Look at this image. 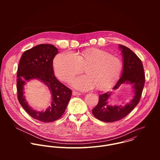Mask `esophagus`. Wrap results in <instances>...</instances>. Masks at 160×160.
<instances>
[{"mask_svg": "<svg viewBox=\"0 0 160 160\" xmlns=\"http://www.w3.org/2000/svg\"><path fill=\"white\" fill-rule=\"evenodd\" d=\"M81 94L80 93V92H77V91H73V95H74V96H80Z\"/></svg>", "mask_w": 160, "mask_h": 160, "instance_id": "esophagus-1", "label": "esophagus"}]
</instances>
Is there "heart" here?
<instances>
[{
    "mask_svg": "<svg viewBox=\"0 0 160 160\" xmlns=\"http://www.w3.org/2000/svg\"><path fill=\"white\" fill-rule=\"evenodd\" d=\"M85 68L87 75L80 76L73 82V86L82 90L97 87L105 89L119 78L123 68L122 61L109 52L90 49L78 53L66 51L59 54L54 60V69L62 81L69 82Z\"/></svg>",
    "mask_w": 160,
    "mask_h": 160,
    "instance_id": "heart-1",
    "label": "heart"
}]
</instances>
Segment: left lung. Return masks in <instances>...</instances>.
I'll return each instance as SVG.
<instances>
[{
  "label": "left lung",
  "instance_id": "8db88e82",
  "mask_svg": "<svg viewBox=\"0 0 160 160\" xmlns=\"http://www.w3.org/2000/svg\"><path fill=\"white\" fill-rule=\"evenodd\" d=\"M123 58V69L122 77L112 88L117 89L122 84H132L134 96L130 103L125 106L108 105V100L111 92H106L99 95V100L97 106L92 109V114L98 120L104 122L118 121L126 116L138 104L145 83V75L142 62L132 50L120 45Z\"/></svg>",
  "mask_w": 160,
  "mask_h": 160
}]
</instances>
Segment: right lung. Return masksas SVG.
Segmentation results:
<instances>
[{
  "mask_svg": "<svg viewBox=\"0 0 160 160\" xmlns=\"http://www.w3.org/2000/svg\"><path fill=\"white\" fill-rule=\"evenodd\" d=\"M58 49L51 44H40L23 52L17 72L18 101L27 112L38 121L48 123L62 117L71 99L72 90L61 83L54 76L52 62ZM38 79L50 88L52 103L45 112H37L28 106L23 96V87L27 81Z\"/></svg>",
  "mask_w": 160,
  "mask_h": 160,
  "instance_id": "add662e5",
  "label": "right lung"
}]
</instances>
